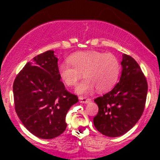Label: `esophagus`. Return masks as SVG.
Returning a JSON list of instances; mask_svg holds the SVG:
<instances>
[{
    "instance_id": "1",
    "label": "esophagus",
    "mask_w": 160,
    "mask_h": 160,
    "mask_svg": "<svg viewBox=\"0 0 160 160\" xmlns=\"http://www.w3.org/2000/svg\"><path fill=\"white\" fill-rule=\"evenodd\" d=\"M79 101H80V103H83V104H88L91 101V100L89 99V98H82V97H80L79 98Z\"/></svg>"
}]
</instances>
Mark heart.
Returning a JSON list of instances; mask_svg holds the SVG:
<instances>
[{
    "instance_id": "1",
    "label": "heart",
    "mask_w": 160,
    "mask_h": 160,
    "mask_svg": "<svg viewBox=\"0 0 160 160\" xmlns=\"http://www.w3.org/2000/svg\"><path fill=\"white\" fill-rule=\"evenodd\" d=\"M68 64L58 67V75L69 88L77 84L83 73L84 80L76 88L77 94H88L96 88L99 92L110 90L117 83L121 71L118 59L111 53L81 51L70 55Z\"/></svg>"
}]
</instances>
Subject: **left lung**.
Returning <instances> with one entry per match:
<instances>
[{
    "label": "left lung",
    "mask_w": 160,
    "mask_h": 160,
    "mask_svg": "<svg viewBox=\"0 0 160 160\" xmlns=\"http://www.w3.org/2000/svg\"><path fill=\"white\" fill-rule=\"evenodd\" d=\"M121 64L118 83L110 92L94 100L99 109L93 125L108 137L121 136L133 128L144 111L147 96V81L136 61L123 54Z\"/></svg>",
    "instance_id": "obj_1"
}]
</instances>
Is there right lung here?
I'll list each match as a JSON object with an SVG mask.
<instances>
[{"label":"right lung","mask_w":160,"mask_h":160,"mask_svg":"<svg viewBox=\"0 0 160 160\" xmlns=\"http://www.w3.org/2000/svg\"><path fill=\"white\" fill-rule=\"evenodd\" d=\"M15 111L38 138L51 139L66 130V116L78 98L66 90L58 75V59L49 50L27 62L13 84Z\"/></svg>","instance_id":"obj_1"}]
</instances>
